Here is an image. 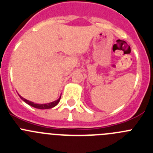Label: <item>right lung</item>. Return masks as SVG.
Returning a JSON list of instances; mask_svg holds the SVG:
<instances>
[{"instance_id":"right-lung-1","label":"right lung","mask_w":153,"mask_h":153,"mask_svg":"<svg viewBox=\"0 0 153 153\" xmlns=\"http://www.w3.org/2000/svg\"><path fill=\"white\" fill-rule=\"evenodd\" d=\"M20 97H21V99H22L25 102L27 103V104H29V105L31 106V107H34V108L42 109V110H45V109H50V108H52V107H56V106L59 104V101H60V99H61V96H60V97H59V99L56 100V101H53V102L48 103V104H35V103L28 101V100L25 99V98L21 97V96H20Z\"/></svg>"}]
</instances>
